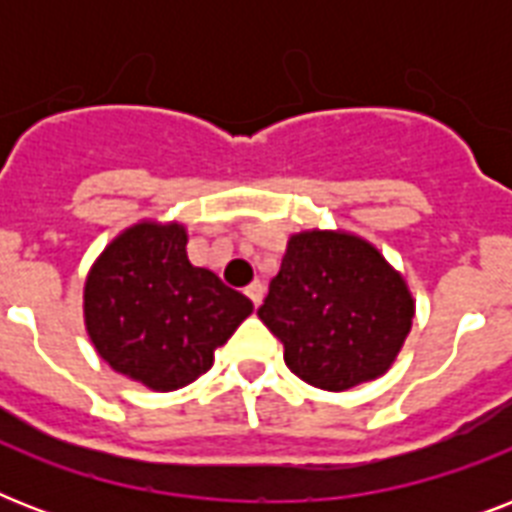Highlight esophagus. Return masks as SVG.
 Returning <instances> with one entry per match:
<instances>
[{"label":"esophagus","mask_w":512,"mask_h":512,"mask_svg":"<svg viewBox=\"0 0 512 512\" xmlns=\"http://www.w3.org/2000/svg\"><path fill=\"white\" fill-rule=\"evenodd\" d=\"M244 292H247L249 300H252V303H255V308H257V305H260V303H263L265 287H263V284H260V281H252V284H249V287L244 289Z\"/></svg>","instance_id":"esophagus-1"}]
</instances>
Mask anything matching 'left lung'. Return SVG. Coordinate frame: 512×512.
Instances as JSON below:
<instances>
[{
  "mask_svg": "<svg viewBox=\"0 0 512 512\" xmlns=\"http://www.w3.org/2000/svg\"><path fill=\"white\" fill-rule=\"evenodd\" d=\"M257 316L300 380L337 393L393 366L412 332L414 297L372 241L308 228L289 236Z\"/></svg>",
  "mask_w": 512,
  "mask_h": 512,
  "instance_id": "obj_1",
  "label": "left lung"
}]
</instances>
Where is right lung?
<instances>
[{"instance_id": "1", "label": "right lung", "mask_w": 512, "mask_h": 512, "mask_svg": "<svg viewBox=\"0 0 512 512\" xmlns=\"http://www.w3.org/2000/svg\"><path fill=\"white\" fill-rule=\"evenodd\" d=\"M185 244L183 223L146 217L108 241L84 279V329L98 356L156 393L199 380L255 311L249 297L196 268Z\"/></svg>"}]
</instances>
